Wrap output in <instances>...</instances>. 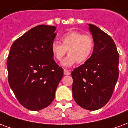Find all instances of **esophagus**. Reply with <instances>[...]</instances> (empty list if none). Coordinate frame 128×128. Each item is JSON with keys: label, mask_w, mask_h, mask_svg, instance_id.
Returning a JSON list of instances; mask_svg holds the SVG:
<instances>
[{"label": "esophagus", "mask_w": 128, "mask_h": 128, "mask_svg": "<svg viewBox=\"0 0 128 128\" xmlns=\"http://www.w3.org/2000/svg\"><path fill=\"white\" fill-rule=\"evenodd\" d=\"M64 73L65 75H69L70 74V70H68L64 69Z\"/></svg>", "instance_id": "34e87169"}]
</instances>
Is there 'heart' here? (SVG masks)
<instances>
[{"label": "heart", "instance_id": "1", "mask_svg": "<svg viewBox=\"0 0 128 128\" xmlns=\"http://www.w3.org/2000/svg\"><path fill=\"white\" fill-rule=\"evenodd\" d=\"M62 44L53 41L51 44V52L54 58L60 62L67 51L69 56L62 62L65 67L72 66L75 63L82 64L87 61L94 49V40L89 35H84L80 32H70L62 37Z\"/></svg>", "mask_w": 128, "mask_h": 128}]
</instances>
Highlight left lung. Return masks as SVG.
<instances>
[{
    "instance_id": "8db88e82",
    "label": "left lung",
    "mask_w": 128,
    "mask_h": 128,
    "mask_svg": "<svg viewBox=\"0 0 128 128\" xmlns=\"http://www.w3.org/2000/svg\"><path fill=\"white\" fill-rule=\"evenodd\" d=\"M94 45L91 57L71 72L72 96L86 110H96L110 101L118 78V55L112 38L88 24Z\"/></svg>"
}]
</instances>
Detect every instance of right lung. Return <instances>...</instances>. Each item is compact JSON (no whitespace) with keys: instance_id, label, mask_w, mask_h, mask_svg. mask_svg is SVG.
<instances>
[{"instance_id":"add662e5","label":"right lung","mask_w":128,"mask_h":128,"mask_svg":"<svg viewBox=\"0 0 128 128\" xmlns=\"http://www.w3.org/2000/svg\"><path fill=\"white\" fill-rule=\"evenodd\" d=\"M56 27L39 25L14 42L8 56V81L19 103L38 111L53 102L64 70L56 64L51 44Z\"/></svg>"}]
</instances>
